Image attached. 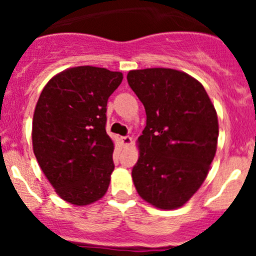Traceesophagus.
Returning a JSON list of instances; mask_svg holds the SVG:
<instances>
[{
	"mask_svg": "<svg viewBox=\"0 0 256 256\" xmlns=\"http://www.w3.org/2000/svg\"><path fill=\"white\" fill-rule=\"evenodd\" d=\"M120 141L124 146H130V144H132V137H130V136H124V137L120 138Z\"/></svg>",
	"mask_w": 256,
	"mask_h": 256,
	"instance_id": "esophagus-1",
	"label": "esophagus"
}]
</instances>
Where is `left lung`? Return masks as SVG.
<instances>
[{
	"instance_id": "obj_1",
	"label": "left lung",
	"mask_w": 256,
	"mask_h": 256,
	"mask_svg": "<svg viewBox=\"0 0 256 256\" xmlns=\"http://www.w3.org/2000/svg\"><path fill=\"white\" fill-rule=\"evenodd\" d=\"M126 80L146 112L132 169L136 190L154 206L177 209L209 173L219 133L216 108L202 84L183 72L130 70Z\"/></svg>"
}]
</instances>
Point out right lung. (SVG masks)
Listing matches in <instances>:
<instances>
[{
    "label": "right lung",
    "mask_w": 256,
    "mask_h": 256,
    "mask_svg": "<svg viewBox=\"0 0 256 256\" xmlns=\"http://www.w3.org/2000/svg\"><path fill=\"white\" fill-rule=\"evenodd\" d=\"M120 72L76 66L44 86L33 115L32 141L40 169L62 200L83 206L100 200L114 170L106 105Z\"/></svg>",
    "instance_id": "obj_1"
}]
</instances>
